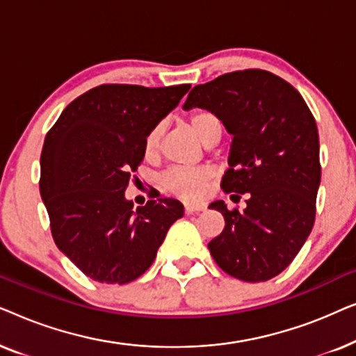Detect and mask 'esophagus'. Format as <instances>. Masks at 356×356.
Instances as JSON below:
<instances>
[{
  "label": "esophagus",
  "instance_id": "obj_1",
  "mask_svg": "<svg viewBox=\"0 0 356 356\" xmlns=\"http://www.w3.org/2000/svg\"><path fill=\"white\" fill-rule=\"evenodd\" d=\"M184 211H186L188 213H196V212H201L206 209V206H204L202 202H193V201H184Z\"/></svg>",
  "mask_w": 356,
  "mask_h": 356
}]
</instances>
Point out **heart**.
Returning a JSON list of instances; mask_svg holds the SVG:
<instances>
[{"label": "heart", "instance_id": "b5f03b06", "mask_svg": "<svg viewBox=\"0 0 356 356\" xmlns=\"http://www.w3.org/2000/svg\"><path fill=\"white\" fill-rule=\"evenodd\" d=\"M189 126L196 133L204 144L212 143L213 139H220L223 126L220 118L209 110H197L189 116ZM160 139H162V128H155L147 134L144 140V155L154 157L160 149ZM209 179V172L206 168H184L175 167L165 172L160 177V184L168 193L178 194L184 197H196L202 193Z\"/></svg>", "mask_w": 356, "mask_h": 356}]
</instances>
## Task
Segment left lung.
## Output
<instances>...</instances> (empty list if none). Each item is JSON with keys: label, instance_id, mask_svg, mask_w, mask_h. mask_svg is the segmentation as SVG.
Here are the masks:
<instances>
[{"label": "left lung", "instance_id": "left-lung-1", "mask_svg": "<svg viewBox=\"0 0 356 356\" xmlns=\"http://www.w3.org/2000/svg\"><path fill=\"white\" fill-rule=\"evenodd\" d=\"M216 113L233 136L222 189L248 193L245 211L212 202L225 218L209 251L222 270L266 282L295 259L316 217L321 183L314 116L293 86L262 70L218 76L189 92L183 108Z\"/></svg>", "mask_w": 356, "mask_h": 356}]
</instances>
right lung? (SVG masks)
<instances>
[{"label": "right lung", "mask_w": 356, "mask_h": 356, "mask_svg": "<svg viewBox=\"0 0 356 356\" xmlns=\"http://www.w3.org/2000/svg\"><path fill=\"white\" fill-rule=\"evenodd\" d=\"M189 87H94L72 100L47 133L40 196L53 240L92 280L123 285L138 279L183 217L177 199H150L134 211L124 191L143 162L147 134Z\"/></svg>", "instance_id": "obj_1"}]
</instances>
